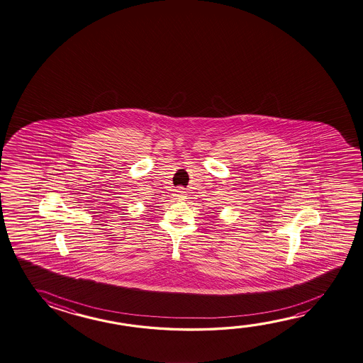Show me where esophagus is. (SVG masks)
<instances>
[{
    "label": "esophagus",
    "instance_id": "1",
    "mask_svg": "<svg viewBox=\"0 0 363 363\" xmlns=\"http://www.w3.org/2000/svg\"><path fill=\"white\" fill-rule=\"evenodd\" d=\"M177 194H179V197L181 200H184V199H186V191H184V189H179V190H177Z\"/></svg>",
    "mask_w": 363,
    "mask_h": 363
}]
</instances>
